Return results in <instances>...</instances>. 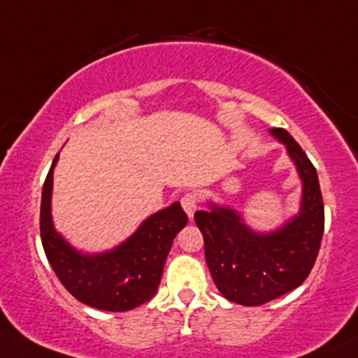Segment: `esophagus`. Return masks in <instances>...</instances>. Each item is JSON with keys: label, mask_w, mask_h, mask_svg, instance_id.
I'll list each match as a JSON object with an SVG mask.
<instances>
[{"label": "esophagus", "mask_w": 358, "mask_h": 358, "mask_svg": "<svg viewBox=\"0 0 358 358\" xmlns=\"http://www.w3.org/2000/svg\"><path fill=\"white\" fill-rule=\"evenodd\" d=\"M182 208L185 209V213L189 214V217L192 220L194 217V213L195 209H197V204H199V197L195 192H187V194H183L182 197Z\"/></svg>", "instance_id": "34e87169"}]
</instances>
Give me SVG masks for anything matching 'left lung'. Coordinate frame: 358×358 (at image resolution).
Masks as SVG:
<instances>
[{"label": "left lung", "mask_w": 358, "mask_h": 358, "mask_svg": "<svg viewBox=\"0 0 358 358\" xmlns=\"http://www.w3.org/2000/svg\"><path fill=\"white\" fill-rule=\"evenodd\" d=\"M271 131L287 145L303 182L300 216L280 231L255 235L229 209L210 206L194 214L217 289L247 307L262 306L300 287L314 268L324 231V202L314 164L287 130Z\"/></svg>", "instance_id": "8db88e82"}]
</instances>
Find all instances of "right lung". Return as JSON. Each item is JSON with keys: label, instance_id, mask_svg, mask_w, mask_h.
<instances>
[{"label": "right lung", "instance_id": "right-lung-1", "mask_svg": "<svg viewBox=\"0 0 358 358\" xmlns=\"http://www.w3.org/2000/svg\"><path fill=\"white\" fill-rule=\"evenodd\" d=\"M44 180L41 199V240L58 280L78 302L94 308L123 312L142 306L154 296L163 276L164 261L176 233L187 224L178 202L152 214L115 250L101 255L75 252L52 228V168Z\"/></svg>", "mask_w": 358, "mask_h": 358}]
</instances>
